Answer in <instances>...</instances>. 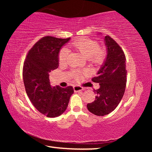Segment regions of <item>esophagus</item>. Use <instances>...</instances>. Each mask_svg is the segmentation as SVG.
I'll list each match as a JSON object with an SVG mask.
<instances>
[{"label":"esophagus","instance_id":"obj_1","mask_svg":"<svg viewBox=\"0 0 152 152\" xmlns=\"http://www.w3.org/2000/svg\"><path fill=\"white\" fill-rule=\"evenodd\" d=\"M73 88H74V91L75 92H81V91H83V88H82L81 86H74L73 87Z\"/></svg>","mask_w":152,"mask_h":152}]
</instances>
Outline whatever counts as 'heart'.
I'll use <instances>...</instances> for the list:
<instances>
[{
  "label": "heart",
  "instance_id": "obj_1",
  "mask_svg": "<svg viewBox=\"0 0 152 152\" xmlns=\"http://www.w3.org/2000/svg\"><path fill=\"white\" fill-rule=\"evenodd\" d=\"M71 46L95 66L100 65L104 60V50L103 48H100L98 43L93 39L86 37L80 38L72 43ZM68 56V51L67 49L63 48L62 50H61L58 56L59 63L60 64L65 63Z\"/></svg>",
  "mask_w": 152,
  "mask_h": 152
}]
</instances>
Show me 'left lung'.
Wrapping results in <instances>:
<instances>
[{
	"instance_id": "obj_1",
	"label": "left lung",
	"mask_w": 152,
	"mask_h": 152,
	"mask_svg": "<svg viewBox=\"0 0 152 152\" xmlns=\"http://www.w3.org/2000/svg\"><path fill=\"white\" fill-rule=\"evenodd\" d=\"M100 35V34H98ZM107 56L96 76L92 80L99 83L100 88L94 91L95 100L87 104L90 112L98 116L109 114L119 104L124 94L127 70L125 53L120 46L109 35L105 36Z\"/></svg>"
}]
</instances>
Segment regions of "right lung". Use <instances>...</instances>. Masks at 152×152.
I'll return each instance as SVG.
<instances>
[{"mask_svg": "<svg viewBox=\"0 0 152 152\" xmlns=\"http://www.w3.org/2000/svg\"><path fill=\"white\" fill-rule=\"evenodd\" d=\"M70 40V37H43L25 60L23 77L27 94L36 109L48 117H58L65 112L74 93L72 86L52 87L49 78L50 72L58 68L60 50Z\"/></svg>", "mask_w": 152, "mask_h": 152, "instance_id": "right-lung-1", "label": "right lung"}]
</instances>
